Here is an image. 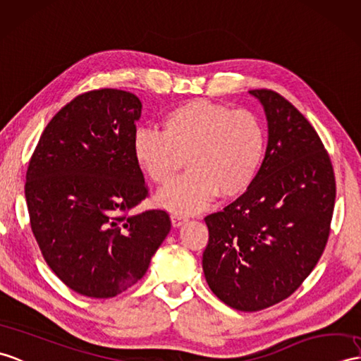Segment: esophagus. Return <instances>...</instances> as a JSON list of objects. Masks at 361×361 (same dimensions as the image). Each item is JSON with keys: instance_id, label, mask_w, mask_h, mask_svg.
I'll list each match as a JSON object with an SVG mask.
<instances>
[{"instance_id": "obj_1", "label": "esophagus", "mask_w": 361, "mask_h": 361, "mask_svg": "<svg viewBox=\"0 0 361 361\" xmlns=\"http://www.w3.org/2000/svg\"><path fill=\"white\" fill-rule=\"evenodd\" d=\"M171 220H172V226H173V228H180V226H183L184 223H188L186 216H183V215H180V214H173V215L171 216Z\"/></svg>"}]
</instances>
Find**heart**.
Masks as SVG:
<instances>
[{
	"label": "heart",
	"mask_w": 361,
	"mask_h": 361,
	"mask_svg": "<svg viewBox=\"0 0 361 361\" xmlns=\"http://www.w3.org/2000/svg\"><path fill=\"white\" fill-rule=\"evenodd\" d=\"M133 157L147 178L167 186L188 160L190 172L158 194V201L177 214H195L220 194L232 200L252 186L266 154V130L246 109L195 98L169 109L161 133L138 130Z\"/></svg>",
	"instance_id": "1"
}]
</instances>
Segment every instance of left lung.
Returning a JSON list of instances; mask_svg holds the SVG:
<instances>
[{
    "label": "left lung",
    "mask_w": 361,
    "mask_h": 361,
    "mask_svg": "<svg viewBox=\"0 0 361 361\" xmlns=\"http://www.w3.org/2000/svg\"><path fill=\"white\" fill-rule=\"evenodd\" d=\"M269 129L257 178L223 211L207 215L203 271L223 303L257 312L294 294L329 238L335 175L303 114L269 89L249 90Z\"/></svg>",
    "instance_id": "obj_1"
}]
</instances>
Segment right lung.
I'll use <instances>...</instances> for the list:
<instances>
[{
    "mask_svg": "<svg viewBox=\"0 0 361 361\" xmlns=\"http://www.w3.org/2000/svg\"><path fill=\"white\" fill-rule=\"evenodd\" d=\"M137 95L95 89L75 97L46 126L26 173L30 228L67 288L111 298L146 274L171 231L164 209L130 211L149 197L132 149Z\"/></svg>",
    "mask_w": 361,
    "mask_h": 361,
    "instance_id": "right-lung-1",
    "label": "right lung"
}]
</instances>
